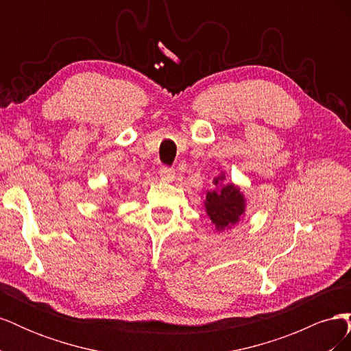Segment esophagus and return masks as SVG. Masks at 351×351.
Listing matches in <instances>:
<instances>
[{"mask_svg":"<svg viewBox=\"0 0 351 351\" xmlns=\"http://www.w3.org/2000/svg\"><path fill=\"white\" fill-rule=\"evenodd\" d=\"M159 177H161V180H164V182L169 183L173 182L174 177H176V171L173 168H167V167H162L161 169H159Z\"/></svg>","mask_w":351,"mask_h":351,"instance_id":"obj_1","label":"esophagus"}]
</instances>
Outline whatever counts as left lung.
Here are the masks:
<instances>
[{
    "label": "left lung",
    "mask_w": 351,
    "mask_h": 351,
    "mask_svg": "<svg viewBox=\"0 0 351 351\" xmlns=\"http://www.w3.org/2000/svg\"><path fill=\"white\" fill-rule=\"evenodd\" d=\"M214 189L206 192L204 200L205 212L217 231H226L236 227L240 219L246 215L247 200L244 197L240 187L226 183V173L219 171L212 180Z\"/></svg>",
    "instance_id": "1"
}]
</instances>
